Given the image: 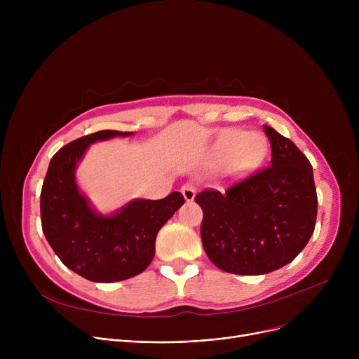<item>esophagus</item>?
Returning a JSON list of instances; mask_svg holds the SVG:
<instances>
[{
    "label": "esophagus",
    "mask_w": 359,
    "mask_h": 359,
    "mask_svg": "<svg viewBox=\"0 0 359 359\" xmlns=\"http://www.w3.org/2000/svg\"><path fill=\"white\" fill-rule=\"evenodd\" d=\"M182 194L186 199V202H192L195 201V196H196V189L195 186L192 183H186L182 186Z\"/></svg>",
    "instance_id": "34e87169"
}]
</instances>
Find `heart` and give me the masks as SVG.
Listing matches in <instances>:
<instances>
[{"mask_svg":"<svg viewBox=\"0 0 359 359\" xmlns=\"http://www.w3.org/2000/svg\"><path fill=\"white\" fill-rule=\"evenodd\" d=\"M266 153V140L260 134H248L240 129L225 130L218 137L214 154L217 158L227 161L236 172H246L256 165Z\"/></svg>","mask_w":359,"mask_h":359,"instance_id":"heart-1","label":"heart"}]
</instances>
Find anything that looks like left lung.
I'll return each instance as SVG.
<instances>
[{
  "label": "left lung",
  "instance_id": "1",
  "mask_svg": "<svg viewBox=\"0 0 359 359\" xmlns=\"http://www.w3.org/2000/svg\"><path fill=\"white\" fill-rule=\"evenodd\" d=\"M271 165L225 192L203 191L201 236L214 265L236 275H263L288 265L306 248L316 225L313 168L297 145L263 125Z\"/></svg>",
  "mask_w": 359,
  "mask_h": 359
}]
</instances>
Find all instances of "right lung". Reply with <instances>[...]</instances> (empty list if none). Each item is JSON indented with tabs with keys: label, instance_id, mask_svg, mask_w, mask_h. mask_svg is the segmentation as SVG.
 Returning a JSON list of instances; mask_svg holds the SVG:
<instances>
[{
	"label": "right lung",
	"instance_id": "add662e5",
	"mask_svg": "<svg viewBox=\"0 0 359 359\" xmlns=\"http://www.w3.org/2000/svg\"><path fill=\"white\" fill-rule=\"evenodd\" d=\"M134 132L99 130L69 142L48 167L41 194L42 230L64 265L93 282H116L144 272L156 255L158 230L184 203L180 192L160 201L134 199L113 214L93 208L75 170L94 142Z\"/></svg>",
	"mask_w": 359,
	"mask_h": 359
}]
</instances>
